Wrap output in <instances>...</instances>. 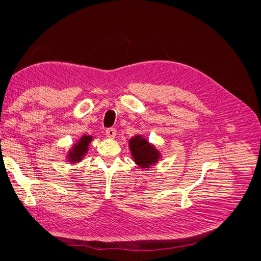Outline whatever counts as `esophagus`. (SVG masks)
<instances>
[{
  "instance_id": "34e87169",
  "label": "esophagus",
  "mask_w": 261,
  "mask_h": 261,
  "mask_svg": "<svg viewBox=\"0 0 261 261\" xmlns=\"http://www.w3.org/2000/svg\"><path fill=\"white\" fill-rule=\"evenodd\" d=\"M106 135H107V137H109V138H114V136L116 135L115 128H113V127L107 128V129H106Z\"/></svg>"
}]
</instances>
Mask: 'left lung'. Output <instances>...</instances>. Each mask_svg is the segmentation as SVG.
I'll return each mask as SVG.
<instances>
[{
  "instance_id": "obj_1",
  "label": "left lung",
  "mask_w": 261,
  "mask_h": 261,
  "mask_svg": "<svg viewBox=\"0 0 261 261\" xmlns=\"http://www.w3.org/2000/svg\"><path fill=\"white\" fill-rule=\"evenodd\" d=\"M129 149L132 155L140 168H150L159 159V152L153 146L141 136H135L129 140Z\"/></svg>"
}]
</instances>
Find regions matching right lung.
I'll return each mask as SVG.
<instances>
[{
  "mask_svg": "<svg viewBox=\"0 0 261 261\" xmlns=\"http://www.w3.org/2000/svg\"><path fill=\"white\" fill-rule=\"evenodd\" d=\"M92 137L90 136H83L81 140L74 146L72 151H69V160L70 162H75V161H81L84 154L87 152V149H88V145L91 141Z\"/></svg>",
  "mask_w": 261,
  "mask_h": 261,
  "instance_id": "add662e5",
  "label": "right lung"
}]
</instances>
